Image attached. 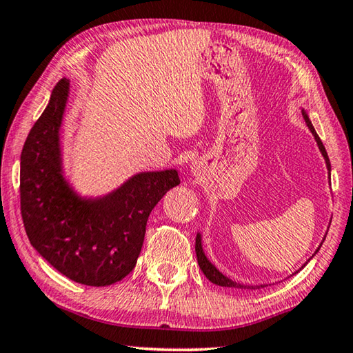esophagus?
Listing matches in <instances>:
<instances>
[{"label": "esophagus", "mask_w": 353, "mask_h": 353, "mask_svg": "<svg viewBox=\"0 0 353 353\" xmlns=\"http://www.w3.org/2000/svg\"><path fill=\"white\" fill-rule=\"evenodd\" d=\"M198 170H199V165L198 163H191V171H193V172H198Z\"/></svg>", "instance_id": "esophagus-1"}]
</instances>
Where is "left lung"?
Instances as JSON below:
<instances>
[{
  "mask_svg": "<svg viewBox=\"0 0 353 353\" xmlns=\"http://www.w3.org/2000/svg\"><path fill=\"white\" fill-rule=\"evenodd\" d=\"M302 113H303V119H305L307 126L310 128V130H312V134L314 135L316 141H318V146H319V149H321L322 155H324L325 163H327V170L330 171V160H328V155H327L325 148H324V145H322V141H321V139L318 137V134H316L313 124H312V121H310V119H308V117L305 115V112H302ZM316 252H318V250H316ZM196 256H198V263H199L202 272H204V276H205L208 280H210L212 283L219 285V286H229V288H244V290H246V288H248V290H255V288H256V286H244V285H241V283H236V282H234V280H230L229 277H225L224 274H221V272L216 270V268H214V266L212 265V263L207 260L205 254L202 252V244H201V235H199V234L196 235Z\"/></svg>",
  "mask_w": 353,
  "mask_h": 353,
  "instance_id": "8db88e82",
  "label": "left lung"
}]
</instances>
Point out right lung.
<instances>
[{"mask_svg": "<svg viewBox=\"0 0 353 353\" xmlns=\"http://www.w3.org/2000/svg\"><path fill=\"white\" fill-rule=\"evenodd\" d=\"M70 83L61 79L20 157V205L34 249L65 277L107 286L134 270L149 213L181 183L176 170L141 172L113 193L82 199L62 176L61 129Z\"/></svg>", "mask_w": 353, "mask_h": 353, "instance_id": "right-lung-1", "label": "right lung"}]
</instances>
